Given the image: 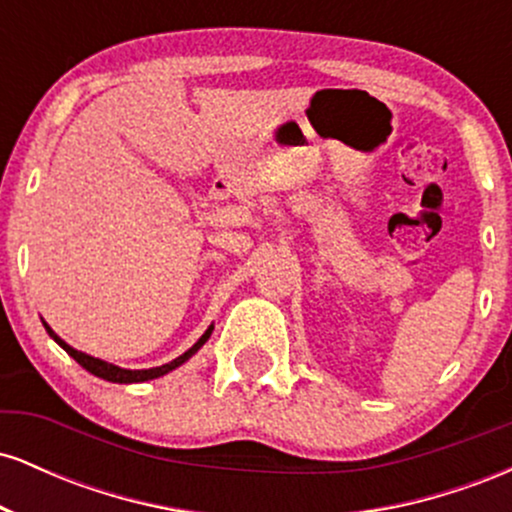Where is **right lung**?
Instances as JSON below:
<instances>
[{
  "label": "right lung",
  "mask_w": 512,
  "mask_h": 512,
  "mask_svg": "<svg viewBox=\"0 0 512 512\" xmlns=\"http://www.w3.org/2000/svg\"><path fill=\"white\" fill-rule=\"evenodd\" d=\"M45 325V322H43ZM45 330H48V334L52 339H55L57 344L62 346L64 351H67L69 356L74 358L76 363H79L81 368H86L88 373H93V375H98V378H103V380H110V383H122V385H127V383H144V380H154V378H161V375H166V373H170V370L173 368H178V366H182V363L187 361V358H190L192 354H197V349L199 346H202L204 342H207V339L211 337V330H214V327H209L207 332L202 334V337H199V342L192 346V349H187L185 354L182 356H178L175 358V361H170V363H166V366H158V368H149V370H127V368H117V366H113V363H105V361H101V358H93V356H86V354H81V351H76V349H72V346H69L67 342H62L60 337H57L55 332L50 330L48 325H45Z\"/></svg>",
  "instance_id": "add662e5"
}]
</instances>
